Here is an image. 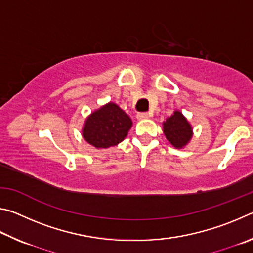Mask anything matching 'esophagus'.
Instances as JSON below:
<instances>
[{
	"label": "esophagus",
	"instance_id": "obj_1",
	"mask_svg": "<svg viewBox=\"0 0 253 253\" xmlns=\"http://www.w3.org/2000/svg\"><path fill=\"white\" fill-rule=\"evenodd\" d=\"M149 118V114L148 113H139L136 115V119L140 120V121H142V120H147Z\"/></svg>",
	"mask_w": 253,
	"mask_h": 253
}]
</instances>
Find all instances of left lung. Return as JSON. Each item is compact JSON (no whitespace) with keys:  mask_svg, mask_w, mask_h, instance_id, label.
I'll return each mask as SVG.
<instances>
[{"mask_svg":"<svg viewBox=\"0 0 253 253\" xmlns=\"http://www.w3.org/2000/svg\"><path fill=\"white\" fill-rule=\"evenodd\" d=\"M162 126L167 140L175 149H183L193 136L191 124L179 110H175L171 117L167 118Z\"/></svg>","mask_w":253,"mask_h":253,"instance_id":"left-lung-1","label":"left lung"}]
</instances>
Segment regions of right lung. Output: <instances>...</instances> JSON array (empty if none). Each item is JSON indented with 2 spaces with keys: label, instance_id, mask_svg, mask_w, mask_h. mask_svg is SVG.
<instances>
[{
  "label": "right lung",
  "instance_id": "add662e5",
  "mask_svg": "<svg viewBox=\"0 0 253 253\" xmlns=\"http://www.w3.org/2000/svg\"><path fill=\"white\" fill-rule=\"evenodd\" d=\"M132 120L118 104L109 102L88 115L82 127V136L96 149L118 145L126 138Z\"/></svg>",
  "mask_w": 253,
  "mask_h": 253
}]
</instances>
